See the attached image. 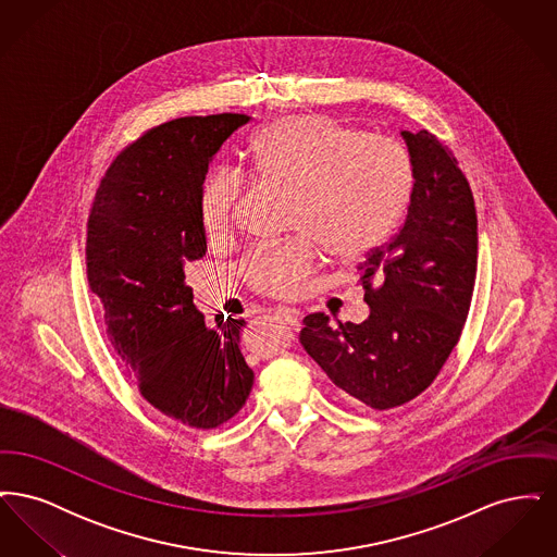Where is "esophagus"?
<instances>
[{
  "label": "esophagus",
  "instance_id": "34e87169",
  "mask_svg": "<svg viewBox=\"0 0 557 557\" xmlns=\"http://www.w3.org/2000/svg\"><path fill=\"white\" fill-rule=\"evenodd\" d=\"M275 313H277V318L282 319V321H286L292 330L300 327V313L296 309H277Z\"/></svg>",
  "mask_w": 557,
  "mask_h": 557
}]
</instances>
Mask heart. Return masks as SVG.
Instances as JSON below:
<instances>
[{
	"instance_id": "heart-1",
	"label": "heart",
	"mask_w": 557,
	"mask_h": 557,
	"mask_svg": "<svg viewBox=\"0 0 557 557\" xmlns=\"http://www.w3.org/2000/svg\"><path fill=\"white\" fill-rule=\"evenodd\" d=\"M246 175L290 194L288 232L296 238L255 250L244 277L255 290L290 298L321 263L368 255L405 211L413 169L395 139L357 133L323 114L284 116L255 135ZM232 171H212L198 191V214L211 242L227 238L242 196Z\"/></svg>"
}]
</instances>
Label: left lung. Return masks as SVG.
<instances>
[{
    "instance_id": "left-lung-1",
    "label": "left lung",
    "mask_w": 557,
    "mask_h": 557,
    "mask_svg": "<svg viewBox=\"0 0 557 557\" xmlns=\"http://www.w3.org/2000/svg\"><path fill=\"white\" fill-rule=\"evenodd\" d=\"M413 189L403 227L361 263L370 318L302 319L300 345L343 398L377 411L400 407L434 382L459 343L476 282L474 196L457 159L430 132H400Z\"/></svg>"
}]
</instances>
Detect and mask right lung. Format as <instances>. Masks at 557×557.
Masks as SVG:
<instances>
[{"label": "right lung", "instance_id": "add662e5", "mask_svg": "<svg viewBox=\"0 0 557 557\" xmlns=\"http://www.w3.org/2000/svg\"><path fill=\"white\" fill-rule=\"evenodd\" d=\"M246 114L184 116L144 133L108 166L87 219L85 263L107 334L141 397L166 418L212 430L250 395L239 352L244 319L194 305L186 271L207 252L198 191L221 144Z\"/></svg>", "mask_w": 557, "mask_h": 557}]
</instances>
